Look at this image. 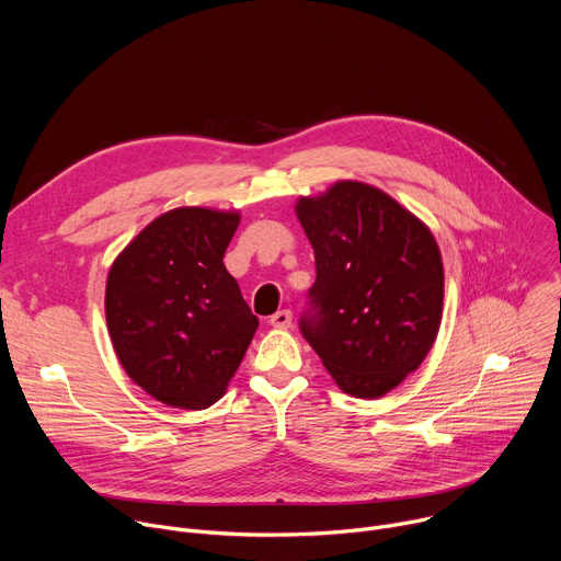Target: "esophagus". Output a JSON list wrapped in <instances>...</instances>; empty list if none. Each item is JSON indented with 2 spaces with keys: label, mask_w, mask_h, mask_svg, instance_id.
Here are the masks:
<instances>
[{
  "label": "esophagus",
  "mask_w": 561,
  "mask_h": 561,
  "mask_svg": "<svg viewBox=\"0 0 561 561\" xmlns=\"http://www.w3.org/2000/svg\"><path fill=\"white\" fill-rule=\"evenodd\" d=\"M268 324L273 327V329H288L290 324H293V312L290 310H277L275 314H271L268 317Z\"/></svg>",
  "instance_id": "1"
}]
</instances>
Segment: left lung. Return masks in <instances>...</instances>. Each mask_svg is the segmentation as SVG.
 Returning <instances> with one entry per match:
<instances>
[{
	"instance_id": "left-lung-1",
	"label": "left lung",
	"mask_w": 561,
	"mask_h": 561,
	"mask_svg": "<svg viewBox=\"0 0 561 561\" xmlns=\"http://www.w3.org/2000/svg\"><path fill=\"white\" fill-rule=\"evenodd\" d=\"M297 217L317 273L299 331L344 392L381 397L417 370L437 337L444 268L435 237L359 182L301 197Z\"/></svg>"
}]
</instances>
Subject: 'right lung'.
<instances>
[{"mask_svg":"<svg viewBox=\"0 0 561 561\" xmlns=\"http://www.w3.org/2000/svg\"><path fill=\"white\" fill-rule=\"evenodd\" d=\"M237 224V213L175 208L150 221L108 273L115 353L169 407L215 404L260 327L221 262Z\"/></svg>","mask_w":561,"mask_h":561,"instance_id":"right-lung-1","label":"right lung"}]
</instances>
